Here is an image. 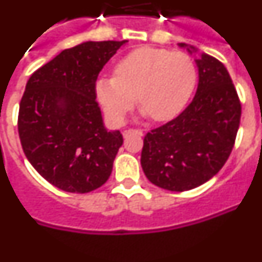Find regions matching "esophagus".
Returning <instances> with one entry per match:
<instances>
[{
  "label": "esophagus",
  "mask_w": 262,
  "mask_h": 262,
  "mask_svg": "<svg viewBox=\"0 0 262 262\" xmlns=\"http://www.w3.org/2000/svg\"><path fill=\"white\" fill-rule=\"evenodd\" d=\"M131 134H139V135H142V129H124L123 131L124 138H127V136L131 135Z\"/></svg>",
  "instance_id": "34e87169"
}]
</instances>
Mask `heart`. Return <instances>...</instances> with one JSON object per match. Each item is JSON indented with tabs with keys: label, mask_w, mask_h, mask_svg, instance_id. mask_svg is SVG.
I'll return each mask as SVG.
<instances>
[{
	"label": "heart",
	"mask_w": 262,
	"mask_h": 262,
	"mask_svg": "<svg viewBox=\"0 0 262 262\" xmlns=\"http://www.w3.org/2000/svg\"><path fill=\"white\" fill-rule=\"evenodd\" d=\"M196 81L194 62L184 52L140 47L115 66V76L101 77L96 94L106 117L122 123L134 102L155 122L172 119L184 108Z\"/></svg>",
	"instance_id": "heart-1"
}]
</instances>
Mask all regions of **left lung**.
Masks as SVG:
<instances>
[{
  "instance_id": "left-lung-1",
  "label": "left lung",
  "mask_w": 262,
  "mask_h": 262,
  "mask_svg": "<svg viewBox=\"0 0 262 262\" xmlns=\"http://www.w3.org/2000/svg\"><path fill=\"white\" fill-rule=\"evenodd\" d=\"M193 55L195 47L178 43ZM198 88L193 101L173 120L144 136L142 168L154 185L190 190L214 177L227 161L239 129L242 105L230 73L207 53L194 59Z\"/></svg>"
}]
</instances>
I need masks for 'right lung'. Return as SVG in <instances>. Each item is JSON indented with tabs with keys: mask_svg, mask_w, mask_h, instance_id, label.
<instances>
[{
	"mask_svg": "<svg viewBox=\"0 0 262 262\" xmlns=\"http://www.w3.org/2000/svg\"><path fill=\"white\" fill-rule=\"evenodd\" d=\"M127 41H84L27 81L18 115L20 144L36 172L60 190L89 193L110 177L123 136L103 124L96 81Z\"/></svg>",
	"mask_w": 262,
	"mask_h": 262,
	"instance_id": "add662e5",
	"label": "right lung"
}]
</instances>
